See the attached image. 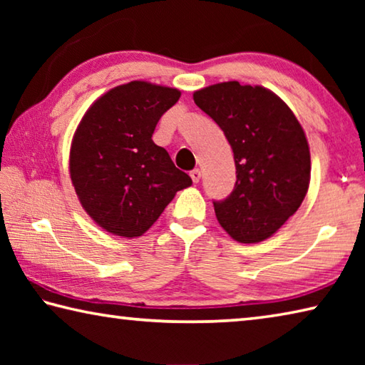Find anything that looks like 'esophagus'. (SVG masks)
<instances>
[{"label": "esophagus", "instance_id": "obj_1", "mask_svg": "<svg viewBox=\"0 0 365 365\" xmlns=\"http://www.w3.org/2000/svg\"><path fill=\"white\" fill-rule=\"evenodd\" d=\"M190 177H191V180H193L195 183H197L200 182V178H201V170L200 169H193L190 172Z\"/></svg>", "mask_w": 365, "mask_h": 365}]
</instances>
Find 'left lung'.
Listing matches in <instances>:
<instances>
[{"mask_svg":"<svg viewBox=\"0 0 365 365\" xmlns=\"http://www.w3.org/2000/svg\"><path fill=\"white\" fill-rule=\"evenodd\" d=\"M196 106L222 128L233 150L237 182L214 201L219 224L240 243L269 238L298 211L311 178L304 130L264 86L224 82L195 91Z\"/></svg>","mask_w":365,"mask_h":365,"instance_id":"left-lung-1","label":"left lung"}]
</instances>
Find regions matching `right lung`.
<instances>
[{
  "label": "right lung",
  "instance_id": "obj_1",
  "mask_svg": "<svg viewBox=\"0 0 365 365\" xmlns=\"http://www.w3.org/2000/svg\"><path fill=\"white\" fill-rule=\"evenodd\" d=\"M180 98L169 86H115L86 110L73 135L71 180L91 219L113 235H143L191 178L151 140L165 110Z\"/></svg>",
  "mask_w": 365,
  "mask_h": 365
}]
</instances>
